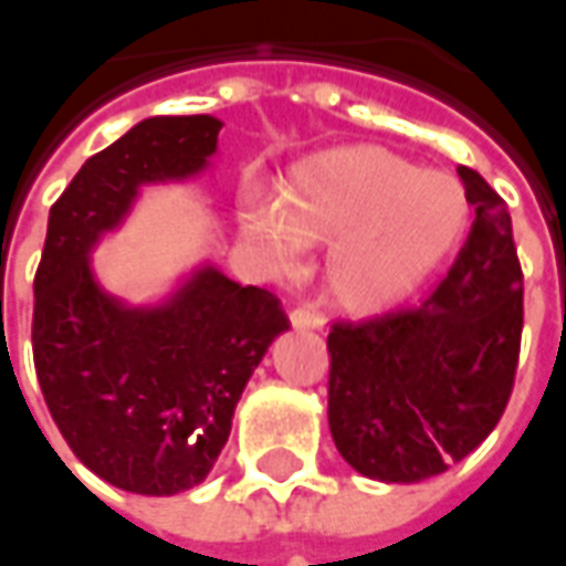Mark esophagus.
<instances>
[{"label": "esophagus", "mask_w": 566, "mask_h": 566, "mask_svg": "<svg viewBox=\"0 0 566 566\" xmlns=\"http://www.w3.org/2000/svg\"><path fill=\"white\" fill-rule=\"evenodd\" d=\"M291 325H294V328H322V325H325V316H322L316 306L301 303V306L291 310Z\"/></svg>", "instance_id": "obj_1"}]
</instances>
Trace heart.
Wrapping results in <instances>:
<instances>
[{"label":"heart","instance_id":"heart-1","mask_svg":"<svg viewBox=\"0 0 566 566\" xmlns=\"http://www.w3.org/2000/svg\"><path fill=\"white\" fill-rule=\"evenodd\" d=\"M463 187L379 147H344L303 163L282 203L250 193L241 224L275 272H291L306 244H332L325 282L344 310L373 313L407 297L458 244Z\"/></svg>","mask_w":566,"mask_h":566}]
</instances>
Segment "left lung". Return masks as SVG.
Returning a JSON list of instances; mask_svg holds the SVG:
<instances>
[{
  "label": "left lung",
  "mask_w": 566,
  "mask_h": 566,
  "mask_svg": "<svg viewBox=\"0 0 566 566\" xmlns=\"http://www.w3.org/2000/svg\"><path fill=\"white\" fill-rule=\"evenodd\" d=\"M476 209L458 260L426 297L328 332V429L379 482H422L476 451L514 391L523 269L507 203L458 168Z\"/></svg>",
  "instance_id": "obj_1"
}]
</instances>
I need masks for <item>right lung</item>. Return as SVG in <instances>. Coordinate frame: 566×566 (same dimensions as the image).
I'll return each mask as SVG.
<instances>
[{
    "instance_id": "1",
    "label": "right lung",
    "mask_w": 566,
    "mask_h": 566,
    "mask_svg": "<svg viewBox=\"0 0 566 566\" xmlns=\"http://www.w3.org/2000/svg\"><path fill=\"white\" fill-rule=\"evenodd\" d=\"M212 115H159L90 156L52 203L33 275V366L74 458L137 495H178L222 454L265 347L291 322L272 291L212 265L156 310H127L93 282L87 253L137 187L187 178L216 153Z\"/></svg>"
}]
</instances>
